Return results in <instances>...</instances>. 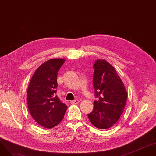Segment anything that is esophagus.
Here are the masks:
<instances>
[{"label":"esophagus","mask_w":156,"mask_h":156,"mask_svg":"<svg viewBox=\"0 0 156 156\" xmlns=\"http://www.w3.org/2000/svg\"><path fill=\"white\" fill-rule=\"evenodd\" d=\"M79 102H80V101L78 99H75V100H73V101H70V103L71 104H78Z\"/></svg>","instance_id":"obj_1"}]
</instances>
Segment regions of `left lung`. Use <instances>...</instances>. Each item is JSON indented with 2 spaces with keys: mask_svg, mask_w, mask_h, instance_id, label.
<instances>
[{
  "mask_svg": "<svg viewBox=\"0 0 156 156\" xmlns=\"http://www.w3.org/2000/svg\"><path fill=\"white\" fill-rule=\"evenodd\" d=\"M93 68L95 95L99 99L94 101V109L88 117L97 128L108 129L119 120L128 94L116 69L108 62L97 59Z\"/></svg>",
  "mask_w": 156,
  "mask_h": 156,
  "instance_id": "left-lung-1",
  "label": "left lung"
}]
</instances>
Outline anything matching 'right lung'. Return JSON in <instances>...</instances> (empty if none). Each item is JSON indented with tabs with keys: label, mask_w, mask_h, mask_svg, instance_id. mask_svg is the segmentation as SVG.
<instances>
[{
	"label": "right lung",
	"mask_w": 156,
	"mask_h": 156,
	"mask_svg": "<svg viewBox=\"0 0 156 156\" xmlns=\"http://www.w3.org/2000/svg\"><path fill=\"white\" fill-rule=\"evenodd\" d=\"M65 60L50 59L34 73L27 90V103L32 118L46 128H52L62 120L67 106L55 94L57 76Z\"/></svg>",
	"instance_id": "add662e5"
}]
</instances>
